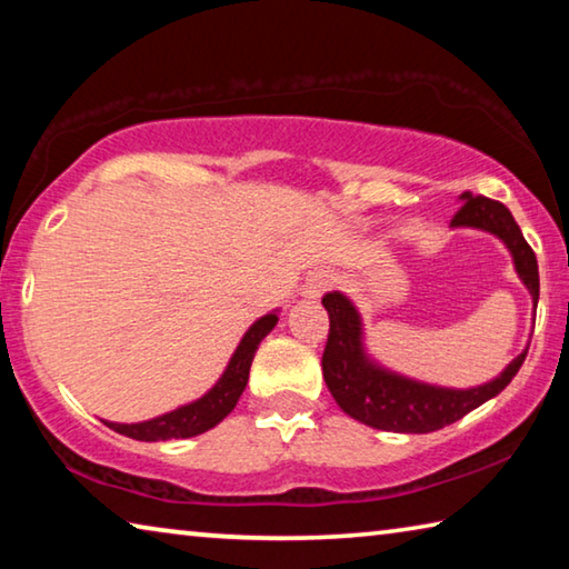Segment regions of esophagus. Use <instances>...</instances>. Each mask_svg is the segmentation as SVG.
Wrapping results in <instances>:
<instances>
[{
    "label": "esophagus",
    "mask_w": 569,
    "mask_h": 569,
    "mask_svg": "<svg viewBox=\"0 0 569 569\" xmlns=\"http://www.w3.org/2000/svg\"><path fill=\"white\" fill-rule=\"evenodd\" d=\"M333 283V276L329 271H316L306 278V286H303V296L306 298H319L326 291H329Z\"/></svg>",
    "instance_id": "34e87169"
}]
</instances>
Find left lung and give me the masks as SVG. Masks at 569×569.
<instances>
[{
	"instance_id": "obj_1",
	"label": "left lung",
	"mask_w": 569,
	"mask_h": 569,
	"mask_svg": "<svg viewBox=\"0 0 569 569\" xmlns=\"http://www.w3.org/2000/svg\"><path fill=\"white\" fill-rule=\"evenodd\" d=\"M461 208L451 218V228H475L492 233L505 243L512 256L519 281L532 296V306L539 301V271L535 250L522 236L509 210L485 196L461 192ZM323 308L329 311V341L323 351V379L336 403L351 419L366 427L397 435H429L447 423L459 421L471 409L495 399L509 381L515 379L519 366L525 363L529 346L505 366V371L492 381L471 389L437 387V383L417 381L381 366L366 351L363 321L359 308L341 291L323 296Z\"/></svg>"
}]
</instances>
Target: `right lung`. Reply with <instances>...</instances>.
Wrapping results in <instances>:
<instances>
[{
  "label": "right lung",
  "instance_id": "1",
  "mask_svg": "<svg viewBox=\"0 0 569 569\" xmlns=\"http://www.w3.org/2000/svg\"><path fill=\"white\" fill-rule=\"evenodd\" d=\"M278 311H271L258 319L250 329L243 333L238 349L230 356L226 371L220 373L216 387L206 391L203 397L182 403V407L172 409L168 413H160L156 419L138 421V423H118V421H104L112 431L124 435L138 441H166V439H190L203 435V431L213 429L216 423L223 421L230 411L236 409V403L243 393L248 383V371L253 363V356L258 346L268 333L276 329Z\"/></svg>",
  "mask_w": 569,
  "mask_h": 569
}]
</instances>
